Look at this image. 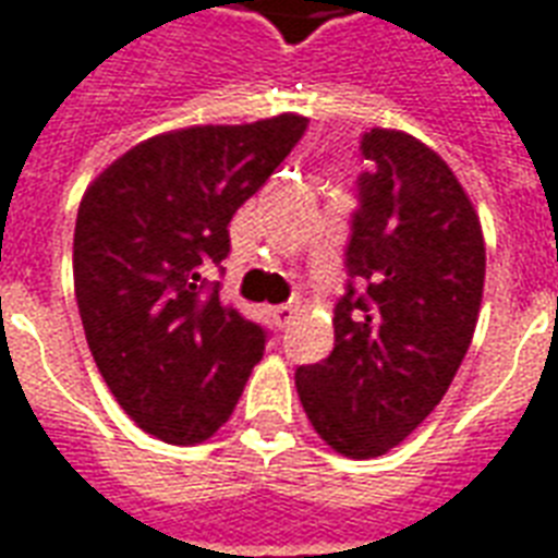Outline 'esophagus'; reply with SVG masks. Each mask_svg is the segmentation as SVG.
<instances>
[{"label":"esophagus","mask_w":558,"mask_h":558,"mask_svg":"<svg viewBox=\"0 0 558 558\" xmlns=\"http://www.w3.org/2000/svg\"><path fill=\"white\" fill-rule=\"evenodd\" d=\"M294 312H296L294 303H282V306L270 308V315H274V320L279 324V327H288V324H291V318H294Z\"/></svg>","instance_id":"obj_1"}]
</instances>
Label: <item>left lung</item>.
Returning a JSON list of instances; mask_svg holds the SVG:
<instances>
[{
    "label": "left lung",
    "mask_w": 558,
    "mask_h": 558,
    "mask_svg": "<svg viewBox=\"0 0 558 558\" xmlns=\"http://www.w3.org/2000/svg\"><path fill=\"white\" fill-rule=\"evenodd\" d=\"M372 166L344 252L336 348L296 368V392L320 440L377 458L430 416L473 341L485 291V238L446 160L401 130L363 136Z\"/></svg>",
    "instance_id": "8db88e82"
}]
</instances>
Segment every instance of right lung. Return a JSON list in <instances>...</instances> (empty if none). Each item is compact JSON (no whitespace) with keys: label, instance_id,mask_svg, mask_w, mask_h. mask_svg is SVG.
Here are the masks:
<instances>
[{"label":"right lung","instance_id":"right-lung-1","mask_svg":"<svg viewBox=\"0 0 558 558\" xmlns=\"http://www.w3.org/2000/svg\"><path fill=\"white\" fill-rule=\"evenodd\" d=\"M282 112L252 124L160 133L85 190L73 229V291L85 341L121 410L172 446L231 416L264 332L205 274L229 255V222L306 133Z\"/></svg>","mask_w":558,"mask_h":558}]
</instances>
